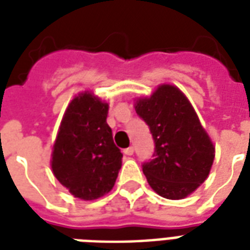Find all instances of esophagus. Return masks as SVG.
I'll return each instance as SVG.
<instances>
[{
    "label": "esophagus",
    "mask_w": 250,
    "mask_h": 250,
    "mask_svg": "<svg viewBox=\"0 0 250 250\" xmlns=\"http://www.w3.org/2000/svg\"><path fill=\"white\" fill-rule=\"evenodd\" d=\"M123 153H125V154H127V156H132V154H133V146H128V148H125V150H123Z\"/></svg>",
    "instance_id": "34e87169"
}]
</instances>
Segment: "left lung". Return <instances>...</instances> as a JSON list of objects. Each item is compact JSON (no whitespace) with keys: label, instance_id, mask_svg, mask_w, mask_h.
Segmentation results:
<instances>
[{"label":"left lung","instance_id":"obj_1","mask_svg":"<svg viewBox=\"0 0 250 250\" xmlns=\"http://www.w3.org/2000/svg\"><path fill=\"white\" fill-rule=\"evenodd\" d=\"M135 110L156 145L154 158L143 164L149 186L168 200L187 197L205 182L215 156L193 106L179 88L162 84L150 97L137 98Z\"/></svg>","mask_w":250,"mask_h":250}]
</instances>
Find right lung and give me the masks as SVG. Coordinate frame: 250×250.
Returning a JSON list of instances; mask_svg holds the SVG:
<instances>
[{"mask_svg": "<svg viewBox=\"0 0 250 250\" xmlns=\"http://www.w3.org/2000/svg\"><path fill=\"white\" fill-rule=\"evenodd\" d=\"M109 105L93 93H79L64 111L53 145L52 170L80 200H96L113 189L122 166L106 118Z\"/></svg>", "mask_w": 250, "mask_h": 250, "instance_id": "obj_1", "label": "right lung"}]
</instances>
